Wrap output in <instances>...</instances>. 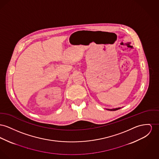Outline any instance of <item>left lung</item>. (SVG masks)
Wrapping results in <instances>:
<instances>
[{
    "mask_svg": "<svg viewBox=\"0 0 159 159\" xmlns=\"http://www.w3.org/2000/svg\"><path fill=\"white\" fill-rule=\"evenodd\" d=\"M120 108H113V109H107V110H110V111H115L117 110L118 109H120Z\"/></svg>",
    "mask_w": 159,
    "mask_h": 159,
    "instance_id": "obj_1",
    "label": "left lung"
}]
</instances>
